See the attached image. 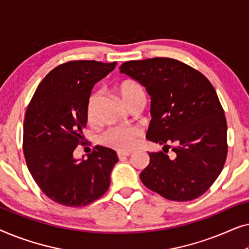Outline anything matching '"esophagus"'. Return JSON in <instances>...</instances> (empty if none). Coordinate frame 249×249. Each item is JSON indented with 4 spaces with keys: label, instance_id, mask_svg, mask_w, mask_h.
Returning a JSON list of instances; mask_svg holds the SVG:
<instances>
[{
    "label": "esophagus",
    "instance_id": "34e87169",
    "mask_svg": "<svg viewBox=\"0 0 249 249\" xmlns=\"http://www.w3.org/2000/svg\"><path fill=\"white\" fill-rule=\"evenodd\" d=\"M130 154H131L130 152H118V158L124 159V158H127V156H129Z\"/></svg>",
    "mask_w": 249,
    "mask_h": 249
}]
</instances>
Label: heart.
Here are the masks:
<instances>
[{
	"label": "heart",
	"instance_id": "heart-1",
	"mask_svg": "<svg viewBox=\"0 0 249 249\" xmlns=\"http://www.w3.org/2000/svg\"><path fill=\"white\" fill-rule=\"evenodd\" d=\"M118 91L120 94L124 103H127L129 100L139 93H144L142 88L139 86L135 81H124L118 86ZM97 96L95 94L91 95L87 103V119L88 121H91L94 118V107L96 102ZM142 131L141 129L134 125H115V127L108 128L107 131L102 135L101 141L104 145L118 149L120 152L131 151L138 145L141 141Z\"/></svg>",
	"mask_w": 249,
	"mask_h": 249
}]
</instances>
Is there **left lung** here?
<instances>
[{
    "instance_id": "8db88e82",
    "label": "left lung",
    "mask_w": 249,
    "mask_h": 249,
    "mask_svg": "<svg viewBox=\"0 0 249 249\" xmlns=\"http://www.w3.org/2000/svg\"><path fill=\"white\" fill-rule=\"evenodd\" d=\"M151 96L148 141L175 145V159L149 153L141 173L148 189L170 200L203 195L222 171L227 159V121L216 91L199 71L169 57L128 61L119 68ZM168 153V152H166Z\"/></svg>"
}]
</instances>
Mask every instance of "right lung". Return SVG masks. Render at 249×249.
Returning <instances> with one entry per match:
<instances>
[{
    "mask_svg": "<svg viewBox=\"0 0 249 249\" xmlns=\"http://www.w3.org/2000/svg\"><path fill=\"white\" fill-rule=\"evenodd\" d=\"M117 62L70 61L54 68L38 85L23 121V154L30 175L45 195L79 207L103 196L119 161L115 151L96 146L87 159H74L84 144L87 103L94 85Z\"/></svg>",
    "mask_w": 249,
    "mask_h": 249,
    "instance_id": "obj_1",
    "label": "right lung"
}]
</instances>
